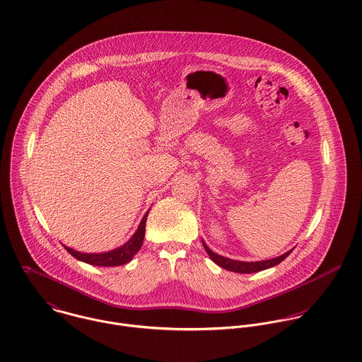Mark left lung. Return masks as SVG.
<instances>
[{"instance_id": "8db88e82", "label": "left lung", "mask_w": 362, "mask_h": 362, "mask_svg": "<svg viewBox=\"0 0 362 362\" xmlns=\"http://www.w3.org/2000/svg\"><path fill=\"white\" fill-rule=\"evenodd\" d=\"M202 244H204V248L207 252V255L210 257V259L218 264L220 267L226 269V270H230V272H235V273H257L260 270H264V269H269V267H273L276 264H279L280 262H283L284 259L287 258L291 251L280 255V257H276L273 259H266V260H258V262H243V260H234V259L226 258V257H221L216 252H213L206 244L205 241L202 240Z\"/></svg>"}]
</instances>
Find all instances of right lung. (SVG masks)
Segmentation results:
<instances>
[{
	"label": "right lung",
	"mask_w": 362,
	"mask_h": 362,
	"mask_svg": "<svg viewBox=\"0 0 362 362\" xmlns=\"http://www.w3.org/2000/svg\"><path fill=\"white\" fill-rule=\"evenodd\" d=\"M148 214H149V210L145 213L144 218L141 220L135 234L124 245H121L118 248H114V250L107 251V252H100V254H85V252L75 251V250H72L66 245H64V248L74 258L78 259L81 262H85V263H89V264H93V266L111 267V266L125 264L139 252V250L142 247V243H144V238H145V227H146Z\"/></svg>",
	"instance_id": "obj_1"
}]
</instances>
